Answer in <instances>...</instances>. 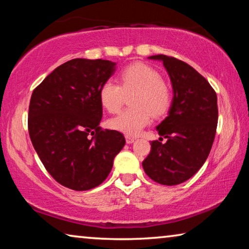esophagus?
I'll list each match as a JSON object with an SVG mask.
<instances>
[{"label": "esophagus", "instance_id": "obj_1", "mask_svg": "<svg viewBox=\"0 0 249 249\" xmlns=\"http://www.w3.org/2000/svg\"><path fill=\"white\" fill-rule=\"evenodd\" d=\"M126 144H132V142H135V138L132 136H126Z\"/></svg>", "mask_w": 249, "mask_h": 249}]
</instances>
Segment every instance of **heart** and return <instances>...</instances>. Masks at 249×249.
<instances>
[{"label":"heart","instance_id":"obj_1","mask_svg":"<svg viewBox=\"0 0 249 249\" xmlns=\"http://www.w3.org/2000/svg\"><path fill=\"white\" fill-rule=\"evenodd\" d=\"M121 86L113 80H107L99 92L100 102L109 113H116L122 107L125 93L136 91L130 104L119 115L108 121L109 127L136 136L150 123L151 115L162 116L169 111L172 95L163 82L159 71L146 64L136 62L126 67L120 74Z\"/></svg>","mask_w":249,"mask_h":249}]
</instances>
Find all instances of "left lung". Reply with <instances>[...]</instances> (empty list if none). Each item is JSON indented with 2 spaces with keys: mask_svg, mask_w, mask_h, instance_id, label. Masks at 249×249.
<instances>
[{
  "mask_svg": "<svg viewBox=\"0 0 249 249\" xmlns=\"http://www.w3.org/2000/svg\"><path fill=\"white\" fill-rule=\"evenodd\" d=\"M148 58L162 61L174 98L168 116L157 126L161 137L151 142L142 168L160 184H180L196 174L212 148L218 117L216 93L208 80L184 61L165 54Z\"/></svg>",
  "mask_w": 249,
  "mask_h": 249,
  "instance_id": "left-lung-1",
  "label": "left lung"
}]
</instances>
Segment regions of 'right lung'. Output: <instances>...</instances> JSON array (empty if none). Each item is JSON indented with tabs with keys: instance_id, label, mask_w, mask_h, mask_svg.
Segmentation results:
<instances>
[{
	"instance_id": "right-lung-1",
	"label": "right lung",
	"mask_w": 249,
	"mask_h": 249,
	"mask_svg": "<svg viewBox=\"0 0 249 249\" xmlns=\"http://www.w3.org/2000/svg\"><path fill=\"white\" fill-rule=\"evenodd\" d=\"M115 66L102 59H72L33 91L29 137L46 170L66 188L86 191L98 187L125 145L123 134L99 126V92Z\"/></svg>"
}]
</instances>
